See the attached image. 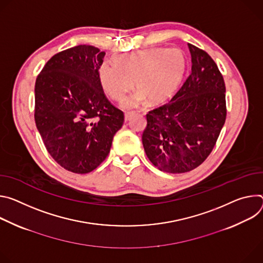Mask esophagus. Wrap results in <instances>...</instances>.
<instances>
[{"mask_svg": "<svg viewBox=\"0 0 263 263\" xmlns=\"http://www.w3.org/2000/svg\"><path fill=\"white\" fill-rule=\"evenodd\" d=\"M133 116H134V112H125V115H124V120H125V122H126V121H129Z\"/></svg>", "mask_w": 263, "mask_h": 263, "instance_id": "34e87169", "label": "esophagus"}]
</instances>
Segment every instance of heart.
Returning a JSON list of instances; mask_svg holds the SVG:
<instances>
[{"label": "heart", "instance_id": "heart-1", "mask_svg": "<svg viewBox=\"0 0 263 263\" xmlns=\"http://www.w3.org/2000/svg\"><path fill=\"white\" fill-rule=\"evenodd\" d=\"M186 69V58L179 48H149L115 57V65L103 62L98 68V79L103 91L120 100L133 89L136 93L121 101V107L130 109L147 99L160 103L172 96Z\"/></svg>", "mask_w": 263, "mask_h": 263}]
</instances>
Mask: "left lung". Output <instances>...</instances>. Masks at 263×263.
Segmentation results:
<instances>
[{"label": "left lung", "instance_id": "left-lung-1", "mask_svg": "<svg viewBox=\"0 0 263 263\" xmlns=\"http://www.w3.org/2000/svg\"><path fill=\"white\" fill-rule=\"evenodd\" d=\"M191 71L180 91L146 115L142 143L160 170L184 173L212 152L224 124L226 85L216 64L203 50L188 44Z\"/></svg>", "mask_w": 263, "mask_h": 263}]
</instances>
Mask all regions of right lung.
Wrapping results in <instances>:
<instances>
[{
	"label": "right lung",
	"instance_id": "obj_1",
	"mask_svg": "<svg viewBox=\"0 0 263 263\" xmlns=\"http://www.w3.org/2000/svg\"><path fill=\"white\" fill-rule=\"evenodd\" d=\"M104 55L89 45L67 49L50 58L35 81L37 130L55 162L75 173L91 172L105 160L124 121L98 79Z\"/></svg>",
	"mask_w": 263,
	"mask_h": 263
}]
</instances>
